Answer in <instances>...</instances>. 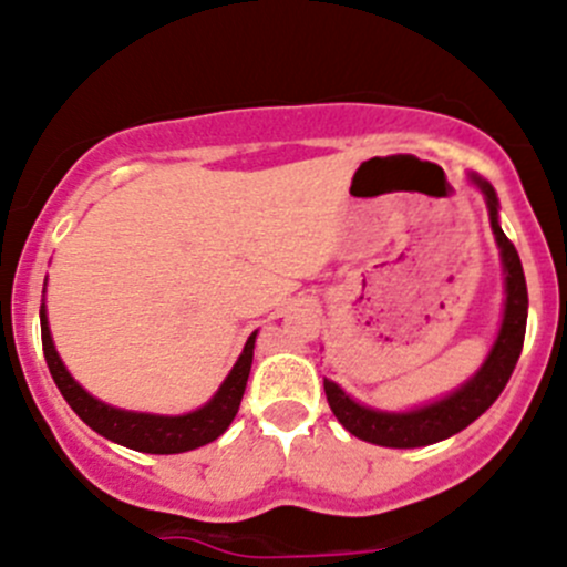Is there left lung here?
<instances>
[{"label":"left lung","mask_w":567,"mask_h":567,"mask_svg":"<svg viewBox=\"0 0 567 567\" xmlns=\"http://www.w3.org/2000/svg\"><path fill=\"white\" fill-rule=\"evenodd\" d=\"M476 188L485 194L487 213H491V227L496 235V244L502 249L504 262V282H507V301H504V318L498 338L493 343L491 354L482 362L480 371L468 379L460 390H454L446 399L426 404L421 410L410 412H382L371 410V406L357 404L351 395L334 382L323 379V390H327V401L332 406L334 417L343 423L346 430L354 437L365 443H377V446L388 449H417L430 446V443L446 441V437L463 432L468 423H474L493 401L502 395L507 388L509 377L515 371L520 349H524V334H526V310H529V293H526V277L520 257L515 251L513 240L504 235L498 227V199L496 190L487 179H480L471 174Z\"/></svg>","instance_id":"1"}]
</instances>
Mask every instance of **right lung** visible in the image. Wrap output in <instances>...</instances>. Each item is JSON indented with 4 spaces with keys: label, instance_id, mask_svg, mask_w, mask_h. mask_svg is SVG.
I'll list each match as a JSON object with an SVG mask.
<instances>
[{
    "label": "right lung",
    "instance_id": "obj_1",
    "mask_svg": "<svg viewBox=\"0 0 567 567\" xmlns=\"http://www.w3.org/2000/svg\"><path fill=\"white\" fill-rule=\"evenodd\" d=\"M255 338L257 332L249 334L244 346V354L238 357L235 368L218 393L207 401L199 410L188 412V415H150V412H130L110 406L104 401L93 399L91 393L74 382L65 365L60 362L58 351H54L52 334H49L47 321V307L41 305V340H43V357H47L49 373H52L54 384L69 401L71 410L99 432L107 441L118 443V446L135 449L144 454H183L190 449H199L205 443H213L227 432L233 417L238 415L240 399H244L246 379L251 371V357H255Z\"/></svg>",
    "mask_w": 567,
    "mask_h": 567
}]
</instances>
